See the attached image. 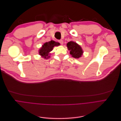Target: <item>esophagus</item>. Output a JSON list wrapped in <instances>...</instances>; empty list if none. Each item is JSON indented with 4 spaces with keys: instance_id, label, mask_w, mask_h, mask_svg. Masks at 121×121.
Masks as SVG:
<instances>
[{
    "instance_id": "34e87169",
    "label": "esophagus",
    "mask_w": 121,
    "mask_h": 121,
    "mask_svg": "<svg viewBox=\"0 0 121 121\" xmlns=\"http://www.w3.org/2000/svg\"><path fill=\"white\" fill-rule=\"evenodd\" d=\"M58 42L61 44V45H62L63 44V41L62 39H60V40H58Z\"/></svg>"
}]
</instances>
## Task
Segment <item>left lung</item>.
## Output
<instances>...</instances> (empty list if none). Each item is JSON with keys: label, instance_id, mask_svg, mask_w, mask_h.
Here are the masks:
<instances>
[{"label": "left lung", "instance_id": "obj_1", "mask_svg": "<svg viewBox=\"0 0 121 121\" xmlns=\"http://www.w3.org/2000/svg\"><path fill=\"white\" fill-rule=\"evenodd\" d=\"M67 47L72 57L78 59L82 56L83 52L81 47L74 41H69L67 44Z\"/></svg>", "mask_w": 121, "mask_h": 121}]
</instances>
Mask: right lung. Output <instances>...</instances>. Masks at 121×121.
Masks as SVG:
<instances>
[{
  "instance_id": "add662e5",
  "label": "right lung",
  "mask_w": 121,
  "mask_h": 121,
  "mask_svg": "<svg viewBox=\"0 0 121 121\" xmlns=\"http://www.w3.org/2000/svg\"><path fill=\"white\" fill-rule=\"evenodd\" d=\"M60 45L59 42H55L54 40L47 42L45 43L39 50V54L45 59H49L50 56V52L52 51L54 46H58Z\"/></svg>"
}]
</instances>
